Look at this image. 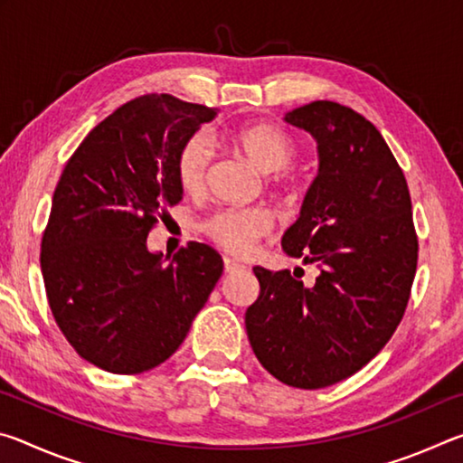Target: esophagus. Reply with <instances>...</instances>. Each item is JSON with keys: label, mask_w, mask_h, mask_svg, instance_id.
Here are the masks:
<instances>
[{"label": "esophagus", "mask_w": 463, "mask_h": 463, "mask_svg": "<svg viewBox=\"0 0 463 463\" xmlns=\"http://www.w3.org/2000/svg\"><path fill=\"white\" fill-rule=\"evenodd\" d=\"M242 268H245V265H241L239 261L231 260V257H224V271H226V273H232V271L242 269Z\"/></svg>", "instance_id": "34e87169"}]
</instances>
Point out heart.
Masks as SVG:
<instances>
[{"label":"heart","mask_w":463,"mask_h":463,"mask_svg":"<svg viewBox=\"0 0 463 463\" xmlns=\"http://www.w3.org/2000/svg\"><path fill=\"white\" fill-rule=\"evenodd\" d=\"M232 146L250 165L268 175L273 190L294 198L302 187V175L292 167L298 155V143L286 130L271 124H253L231 137ZM213 161V146L203 135H194L179 146L175 155V179L182 192L195 195L203 190ZM271 229V214L263 208L221 210L202 222V231L210 241L229 253L241 255L253 247Z\"/></svg>","instance_id":"obj_1"}]
</instances>
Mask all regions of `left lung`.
Segmentation results:
<instances>
[{
	"label": "left lung",
	"mask_w": 463,
	"mask_h": 463,
	"mask_svg": "<svg viewBox=\"0 0 463 463\" xmlns=\"http://www.w3.org/2000/svg\"><path fill=\"white\" fill-rule=\"evenodd\" d=\"M317 138L320 167L281 247L318 268H253L260 298L245 315L253 354L273 378L317 390L380 354L404 317L419 260L409 185L380 130L336 101L286 114Z\"/></svg>",
	"instance_id": "1"
}]
</instances>
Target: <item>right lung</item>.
<instances>
[{
    "label": "right lung",
    "instance_id": "add662e5",
    "mask_svg": "<svg viewBox=\"0 0 463 463\" xmlns=\"http://www.w3.org/2000/svg\"><path fill=\"white\" fill-rule=\"evenodd\" d=\"M216 108L146 93L101 120L62 169L41 242L46 298L85 362L153 370L175 354L206 304L222 257L187 242L165 263L148 232L182 200L175 155Z\"/></svg>",
    "mask_w": 463,
    "mask_h": 463
}]
</instances>
